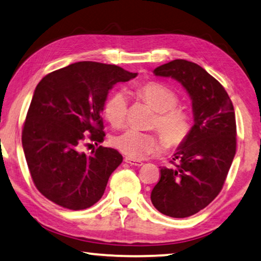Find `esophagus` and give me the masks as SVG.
Masks as SVG:
<instances>
[{"instance_id": "esophagus-1", "label": "esophagus", "mask_w": 261, "mask_h": 261, "mask_svg": "<svg viewBox=\"0 0 261 261\" xmlns=\"http://www.w3.org/2000/svg\"><path fill=\"white\" fill-rule=\"evenodd\" d=\"M125 162L128 163V164H130V166H135V167H141L143 164V162H141V161H138V160L129 159V158H126Z\"/></svg>"}]
</instances>
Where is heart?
<instances>
[{"label": "heart", "mask_w": 261, "mask_h": 261, "mask_svg": "<svg viewBox=\"0 0 261 261\" xmlns=\"http://www.w3.org/2000/svg\"><path fill=\"white\" fill-rule=\"evenodd\" d=\"M140 98L158 112L154 119L159 134L169 147H177L186 141L191 130V118L186 111L177 108L178 95L169 87L159 83H148L138 90ZM128 110L125 92L117 91L107 98L103 114L112 126H121ZM112 144L129 159L141 160L159 149L156 136L128 128L112 138Z\"/></svg>", "instance_id": "heart-1"}]
</instances>
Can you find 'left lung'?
<instances>
[{
    "instance_id": "left-lung-1",
    "label": "left lung",
    "mask_w": 261,
    "mask_h": 261,
    "mask_svg": "<svg viewBox=\"0 0 261 261\" xmlns=\"http://www.w3.org/2000/svg\"><path fill=\"white\" fill-rule=\"evenodd\" d=\"M153 73L181 83L192 102L194 126L172 158L178 163L161 168L150 195L161 214L186 218L209 205L225 182L237 147L233 105L218 80L192 62L175 59Z\"/></svg>"
}]
</instances>
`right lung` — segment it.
I'll list each match as a JSON object with an SVG mask.
<instances>
[{
    "label": "right lung",
    "instance_id": "obj_1",
    "mask_svg": "<svg viewBox=\"0 0 261 261\" xmlns=\"http://www.w3.org/2000/svg\"><path fill=\"white\" fill-rule=\"evenodd\" d=\"M136 75L117 65L78 62L46 74L36 86L22 144L36 188L51 202L84 210L102 197L122 156L101 146L86 155L80 147L86 139L103 141L108 92Z\"/></svg>",
    "mask_w": 261,
    "mask_h": 261
}]
</instances>
